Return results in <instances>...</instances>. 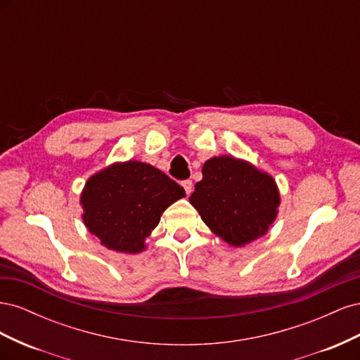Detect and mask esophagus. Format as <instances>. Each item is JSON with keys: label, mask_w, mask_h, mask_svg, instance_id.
Returning a JSON list of instances; mask_svg holds the SVG:
<instances>
[{"label": "esophagus", "mask_w": 360, "mask_h": 360, "mask_svg": "<svg viewBox=\"0 0 360 360\" xmlns=\"http://www.w3.org/2000/svg\"><path fill=\"white\" fill-rule=\"evenodd\" d=\"M181 186L184 188V191H186V193L189 195V193L192 192V186H193L192 180H183V181H181Z\"/></svg>", "instance_id": "esophagus-1"}]
</instances>
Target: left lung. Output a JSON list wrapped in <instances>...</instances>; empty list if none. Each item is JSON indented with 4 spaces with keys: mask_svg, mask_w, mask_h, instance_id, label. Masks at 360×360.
Here are the masks:
<instances>
[{
    "mask_svg": "<svg viewBox=\"0 0 360 360\" xmlns=\"http://www.w3.org/2000/svg\"><path fill=\"white\" fill-rule=\"evenodd\" d=\"M279 192L269 174L231 156L207 160L189 202L210 230L231 246L267 233L276 219Z\"/></svg>",
    "mask_w": 360,
    "mask_h": 360,
    "instance_id": "8db88e82",
    "label": "left lung"
}]
</instances>
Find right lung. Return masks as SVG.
<instances>
[{
  "label": "right lung",
  "instance_id": "right-lung-1",
  "mask_svg": "<svg viewBox=\"0 0 360 360\" xmlns=\"http://www.w3.org/2000/svg\"><path fill=\"white\" fill-rule=\"evenodd\" d=\"M183 197L180 184L148 163H114L85 183L82 219L108 249L136 254L167 207Z\"/></svg>",
  "mask_w": 360,
  "mask_h": 360
}]
</instances>
